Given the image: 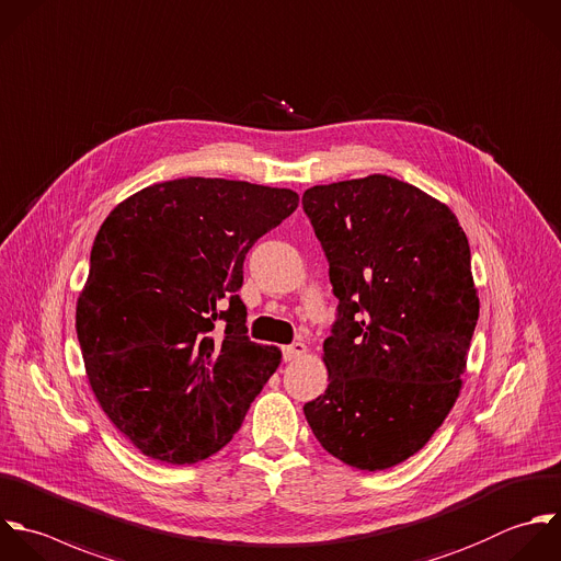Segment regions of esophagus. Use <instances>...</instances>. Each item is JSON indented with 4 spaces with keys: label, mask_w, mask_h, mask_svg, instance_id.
Masks as SVG:
<instances>
[{
    "label": "esophagus",
    "mask_w": 561,
    "mask_h": 561,
    "mask_svg": "<svg viewBox=\"0 0 561 561\" xmlns=\"http://www.w3.org/2000/svg\"><path fill=\"white\" fill-rule=\"evenodd\" d=\"M306 352H308V347H306L304 343H293V345H286V347H282L284 360H288V363L304 358V356H306Z\"/></svg>",
    "instance_id": "34e87169"
}]
</instances>
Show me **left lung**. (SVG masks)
Segmentation results:
<instances>
[{"label":"left lung","mask_w":561,"mask_h":561,"mask_svg":"<svg viewBox=\"0 0 561 561\" xmlns=\"http://www.w3.org/2000/svg\"><path fill=\"white\" fill-rule=\"evenodd\" d=\"M304 211L339 299L328 389L304 407L319 444L358 470L420 453L461 391L479 295L453 209L387 174L314 185Z\"/></svg>","instance_id":"left-lung-1"}]
</instances>
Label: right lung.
<instances>
[{
  "mask_svg": "<svg viewBox=\"0 0 561 561\" xmlns=\"http://www.w3.org/2000/svg\"><path fill=\"white\" fill-rule=\"evenodd\" d=\"M297 205L286 187L187 176L139 190L102 222L76 332L95 400L141 455H216L279 367L277 347L249 341L236 293L249 249Z\"/></svg>",
  "mask_w": 561,
  "mask_h": 561,
  "instance_id": "add662e5",
  "label": "right lung"
}]
</instances>
